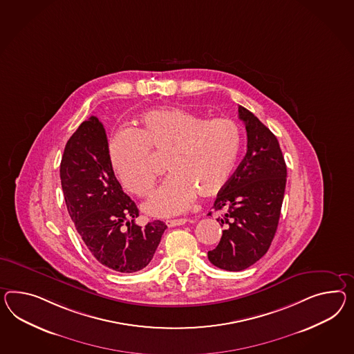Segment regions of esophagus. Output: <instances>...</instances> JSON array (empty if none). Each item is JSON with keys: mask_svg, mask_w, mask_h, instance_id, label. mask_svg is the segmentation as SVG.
Here are the masks:
<instances>
[{"mask_svg": "<svg viewBox=\"0 0 354 354\" xmlns=\"http://www.w3.org/2000/svg\"><path fill=\"white\" fill-rule=\"evenodd\" d=\"M186 222H187V219H185V218H180V219H168V221H165V225L168 227L182 226V225H185Z\"/></svg>", "mask_w": 354, "mask_h": 354, "instance_id": "1", "label": "esophagus"}]
</instances>
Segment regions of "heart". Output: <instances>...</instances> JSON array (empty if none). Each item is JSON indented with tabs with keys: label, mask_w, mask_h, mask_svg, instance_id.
<instances>
[{
	"label": "heart",
	"mask_w": 354,
	"mask_h": 354,
	"mask_svg": "<svg viewBox=\"0 0 354 354\" xmlns=\"http://www.w3.org/2000/svg\"><path fill=\"white\" fill-rule=\"evenodd\" d=\"M241 149L240 128L228 118L205 119L176 108L149 110L133 132H122L110 141L111 165L119 181L136 196L154 190L158 167L150 151L167 156L169 177L147 200L153 216L169 217L190 205L196 192L213 196L223 190Z\"/></svg>",
	"instance_id": "1"
}]
</instances>
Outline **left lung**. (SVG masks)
<instances>
[{"mask_svg": "<svg viewBox=\"0 0 354 354\" xmlns=\"http://www.w3.org/2000/svg\"><path fill=\"white\" fill-rule=\"evenodd\" d=\"M244 122L248 150L213 209L223 212L225 226L208 259L221 270L243 271L259 261L270 249L281 213L286 186V164L272 132L252 111L239 106ZM212 214V213H209Z\"/></svg>", "mask_w": 354, "mask_h": 354, "instance_id": "8db88e82", "label": "left lung"}]
</instances>
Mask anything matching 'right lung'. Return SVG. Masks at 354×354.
Returning <instances> with one entry per match:
<instances>
[{"label": "right lung", "mask_w": 354, "mask_h": 354, "mask_svg": "<svg viewBox=\"0 0 354 354\" xmlns=\"http://www.w3.org/2000/svg\"><path fill=\"white\" fill-rule=\"evenodd\" d=\"M60 180L69 216L93 258L115 272L145 268L167 226L162 221L136 225L138 209L114 174L105 128L96 117L68 140Z\"/></svg>", "instance_id": "right-lung-1"}]
</instances>
